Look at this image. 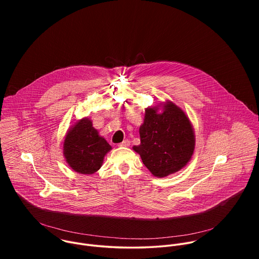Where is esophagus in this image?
<instances>
[{
  "label": "esophagus",
  "mask_w": 259,
  "mask_h": 259,
  "mask_svg": "<svg viewBox=\"0 0 259 259\" xmlns=\"http://www.w3.org/2000/svg\"><path fill=\"white\" fill-rule=\"evenodd\" d=\"M129 145H130V141H129L128 139L122 141V142L119 144V146H123V147H127V146H129Z\"/></svg>",
  "instance_id": "obj_1"
}]
</instances>
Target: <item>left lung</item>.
<instances>
[{
  "label": "left lung",
  "mask_w": 259,
  "mask_h": 259,
  "mask_svg": "<svg viewBox=\"0 0 259 259\" xmlns=\"http://www.w3.org/2000/svg\"><path fill=\"white\" fill-rule=\"evenodd\" d=\"M144 112L139 127L140 144L134 145L133 150L156 177L181 170L191 161L196 145L188 115L170 100L146 107Z\"/></svg>",
  "instance_id": "1"
}]
</instances>
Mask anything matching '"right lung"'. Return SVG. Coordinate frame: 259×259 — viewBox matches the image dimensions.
I'll list each match as a JSON object with an SVG mask.
<instances>
[{"instance_id":"obj_1","label":"right lung","mask_w":259,"mask_h":259,"mask_svg":"<svg viewBox=\"0 0 259 259\" xmlns=\"http://www.w3.org/2000/svg\"><path fill=\"white\" fill-rule=\"evenodd\" d=\"M112 150L99 135L89 118L69 127L63 141V156L68 166L80 174H93L100 169L105 155Z\"/></svg>"}]
</instances>
